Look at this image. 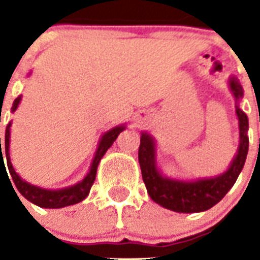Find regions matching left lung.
I'll list each match as a JSON object with an SVG mask.
<instances>
[{
    "mask_svg": "<svg viewBox=\"0 0 260 260\" xmlns=\"http://www.w3.org/2000/svg\"><path fill=\"white\" fill-rule=\"evenodd\" d=\"M230 86L238 102L239 98H242L243 95L242 85L236 78H231ZM236 114L239 117L240 129V146L238 155L225 173L210 179L179 182L162 177L155 165L154 140L147 134L142 135L139 147V163L147 191L156 204L179 213H197L210 209L221 201L235 185L248 152V118L239 106H236Z\"/></svg>",
    "mask_w": 260,
    "mask_h": 260,
    "instance_id": "left-lung-1",
    "label": "left lung"
}]
</instances>
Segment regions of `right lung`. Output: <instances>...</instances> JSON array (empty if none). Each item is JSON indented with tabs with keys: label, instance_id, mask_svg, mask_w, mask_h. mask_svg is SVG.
Segmentation results:
<instances>
[{
	"label": "right lung",
	"instance_id": "obj_1",
	"mask_svg": "<svg viewBox=\"0 0 260 260\" xmlns=\"http://www.w3.org/2000/svg\"><path fill=\"white\" fill-rule=\"evenodd\" d=\"M20 100L21 97H17L14 100L13 106H12V110L17 109L18 104H20ZM124 129V126H116L113 129H110L109 132H106L104 136H102L101 142H100V146H98V150L95 152V156H94V160L91 163V167H90V171L87 174L85 179L82 182H79L78 185L71 186V187H66V189L62 190H46L40 189V187H36V186L29 185L28 182L22 181L21 178L18 177L17 173L14 171L12 163H10L9 159V138H10V124H8L5 131V144L2 143L1 148V138H0V169L1 166L5 169V163H4V158L2 154H6V165H8V170L9 174L12 175V179H13L14 185L17 187V190L21 193L22 197H25L28 201H30L35 205L40 206V208H48V209H58V208H63V206L74 205V204H78L82 200L87 197L90 189L94 183V179H95V174H97V167L98 163L101 160V158L105 155L106 150L109 148L113 142L117 139V136L120 135V132ZM9 178V177H8ZM12 185V183H10ZM14 189V187H13Z\"/></svg>",
	"mask_w": 260,
	"mask_h": 260
}]
</instances>
